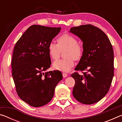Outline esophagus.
Segmentation results:
<instances>
[{
	"label": "esophagus",
	"mask_w": 122,
	"mask_h": 122,
	"mask_svg": "<svg viewBox=\"0 0 122 122\" xmlns=\"http://www.w3.org/2000/svg\"><path fill=\"white\" fill-rule=\"evenodd\" d=\"M62 75L63 77H66L68 76V74L66 73H62Z\"/></svg>",
	"instance_id": "obj_1"
}]
</instances>
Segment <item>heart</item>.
<instances>
[{"instance_id": "b5f03b06", "label": "heart", "mask_w": 122, "mask_h": 122, "mask_svg": "<svg viewBox=\"0 0 122 122\" xmlns=\"http://www.w3.org/2000/svg\"><path fill=\"white\" fill-rule=\"evenodd\" d=\"M48 52L51 59L55 60L59 57L61 51H64L66 58L55 61L53 64V68L62 71H69L74 66V60H78L83 55V48L78 44V40L71 34H62L57 39V45L51 42L48 45Z\"/></svg>"}]
</instances>
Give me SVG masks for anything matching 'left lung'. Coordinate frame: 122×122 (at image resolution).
Listing matches in <instances>:
<instances>
[{
  "label": "left lung",
  "instance_id": "1",
  "mask_svg": "<svg viewBox=\"0 0 122 122\" xmlns=\"http://www.w3.org/2000/svg\"><path fill=\"white\" fill-rule=\"evenodd\" d=\"M69 32L83 42V55L75 68L83 72L71 76L75 81L73 94L85 104L98 102L108 93L114 75L113 51L107 35L96 27L84 25L71 28Z\"/></svg>",
  "mask_w": 122,
  "mask_h": 122
}]
</instances>
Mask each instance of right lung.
<instances>
[{
	"mask_svg": "<svg viewBox=\"0 0 122 122\" xmlns=\"http://www.w3.org/2000/svg\"><path fill=\"white\" fill-rule=\"evenodd\" d=\"M61 27L34 25L20 37L14 48L12 73L16 92L30 106L39 107L50 102L62 79L59 71H47L51 65L48 47Z\"/></svg>",
	"mask_w": 122,
	"mask_h": 122,
	"instance_id": "obj_1",
	"label": "right lung"
}]
</instances>
